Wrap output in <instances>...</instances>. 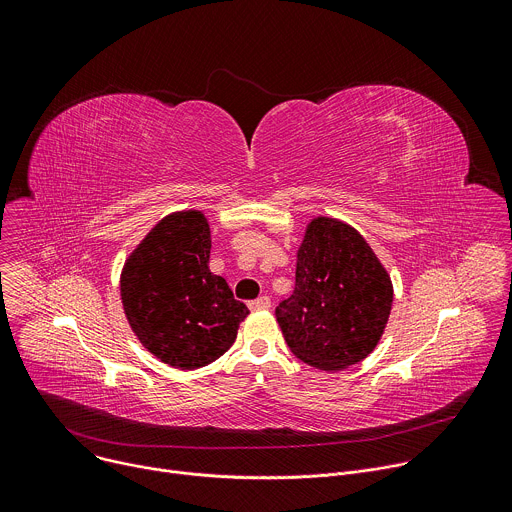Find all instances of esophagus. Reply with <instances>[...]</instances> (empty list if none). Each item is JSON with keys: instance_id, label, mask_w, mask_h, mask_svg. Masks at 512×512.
I'll list each match as a JSON object with an SVG mask.
<instances>
[{"instance_id": "obj_1", "label": "esophagus", "mask_w": 512, "mask_h": 512, "mask_svg": "<svg viewBox=\"0 0 512 512\" xmlns=\"http://www.w3.org/2000/svg\"><path fill=\"white\" fill-rule=\"evenodd\" d=\"M249 308L251 310H269L271 308V300L267 296H259L257 300L249 302Z\"/></svg>"}]
</instances>
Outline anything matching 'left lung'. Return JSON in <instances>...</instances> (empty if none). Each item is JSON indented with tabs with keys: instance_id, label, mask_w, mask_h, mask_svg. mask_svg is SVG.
Wrapping results in <instances>:
<instances>
[{
	"instance_id": "left-lung-1",
	"label": "left lung",
	"mask_w": 512,
	"mask_h": 512,
	"mask_svg": "<svg viewBox=\"0 0 512 512\" xmlns=\"http://www.w3.org/2000/svg\"><path fill=\"white\" fill-rule=\"evenodd\" d=\"M391 306V277L362 235L336 218H314L294 294L275 308L289 350L320 371L352 367L379 344Z\"/></svg>"
}]
</instances>
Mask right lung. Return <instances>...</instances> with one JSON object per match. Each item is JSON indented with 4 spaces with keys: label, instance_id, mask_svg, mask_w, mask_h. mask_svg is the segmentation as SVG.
<instances>
[{
    "label": "right lung",
    "instance_id": "add662e5",
    "mask_svg": "<svg viewBox=\"0 0 512 512\" xmlns=\"http://www.w3.org/2000/svg\"><path fill=\"white\" fill-rule=\"evenodd\" d=\"M210 229L182 210L145 235L121 271V302L139 342L180 371L206 367L235 342L249 310L208 269Z\"/></svg>",
    "mask_w": 512,
    "mask_h": 512
}]
</instances>
